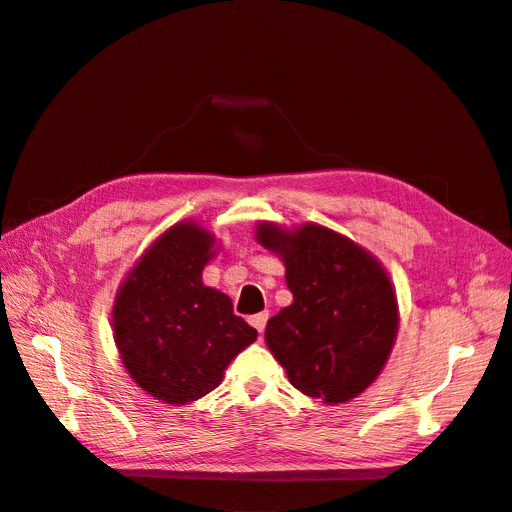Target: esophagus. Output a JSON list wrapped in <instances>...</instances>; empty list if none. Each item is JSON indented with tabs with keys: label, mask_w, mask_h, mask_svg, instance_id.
Wrapping results in <instances>:
<instances>
[{
	"label": "esophagus",
	"mask_w": 512,
	"mask_h": 512,
	"mask_svg": "<svg viewBox=\"0 0 512 512\" xmlns=\"http://www.w3.org/2000/svg\"><path fill=\"white\" fill-rule=\"evenodd\" d=\"M267 320H269V314H267V312H260V314L250 316V324H252V327H254L258 333L265 331V327H267Z\"/></svg>",
	"instance_id": "34e87169"
}]
</instances>
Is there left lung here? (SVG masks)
<instances>
[{
    "label": "left lung",
    "mask_w": 512,
    "mask_h": 512,
    "mask_svg": "<svg viewBox=\"0 0 512 512\" xmlns=\"http://www.w3.org/2000/svg\"><path fill=\"white\" fill-rule=\"evenodd\" d=\"M258 241L284 258L292 305L267 322L265 339L294 389L327 401L363 393L397 335V301L380 262L316 224L286 232L258 226Z\"/></svg>",
    "instance_id": "1"
}]
</instances>
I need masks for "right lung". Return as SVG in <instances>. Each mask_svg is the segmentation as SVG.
<instances>
[{"mask_svg": "<svg viewBox=\"0 0 512 512\" xmlns=\"http://www.w3.org/2000/svg\"><path fill=\"white\" fill-rule=\"evenodd\" d=\"M211 247V232L177 224L117 292L113 329L121 361L141 389L166 404L183 406L211 393L258 335L232 314L224 292L203 284Z\"/></svg>", "mask_w": 512, "mask_h": 512, "instance_id": "right-lung-1", "label": "right lung"}]
</instances>
